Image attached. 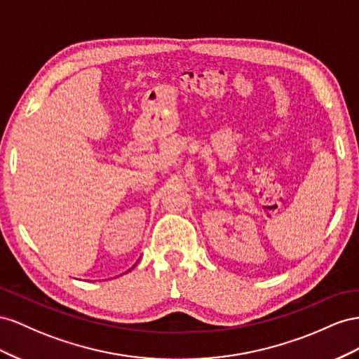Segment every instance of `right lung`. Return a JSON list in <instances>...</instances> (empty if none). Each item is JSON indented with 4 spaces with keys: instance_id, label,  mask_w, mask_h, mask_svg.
Listing matches in <instances>:
<instances>
[{
    "instance_id": "obj_1",
    "label": "right lung",
    "mask_w": 359,
    "mask_h": 359,
    "mask_svg": "<svg viewBox=\"0 0 359 359\" xmlns=\"http://www.w3.org/2000/svg\"><path fill=\"white\" fill-rule=\"evenodd\" d=\"M132 268H134V266H132ZM132 268H130V269H132ZM130 269H129V271H130Z\"/></svg>"
}]
</instances>
